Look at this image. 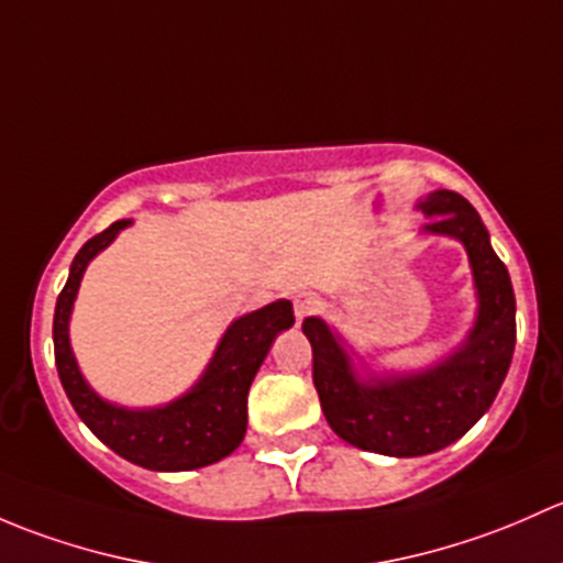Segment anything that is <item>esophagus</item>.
I'll use <instances>...</instances> for the list:
<instances>
[{
  "label": "esophagus",
  "mask_w": 563,
  "mask_h": 563,
  "mask_svg": "<svg viewBox=\"0 0 563 563\" xmlns=\"http://www.w3.org/2000/svg\"><path fill=\"white\" fill-rule=\"evenodd\" d=\"M317 311H320V300H317L311 292H300L298 298H295V320L298 322H303L306 317L317 314Z\"/></svg>",
  "instance_id": "obj_1"
}]
</instances>
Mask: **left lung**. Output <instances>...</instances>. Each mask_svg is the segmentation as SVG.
<instances>
[{
	"instance_id": "left-lung-1",
	"label": "left lung",
	"mask_w": 563,
	"mask_h": 563,
	"mask_svg": "<svg viewBox=\"0 0 563 563\" xmlns=\"http://www.w3.org/2000/svg\"><path fill=\"white\" fill-rule=\"evenodd\" d=\"M417 208L431 219L422 233L461 241L472 265L477 317L455 352L415 374L363 379L341 335L320 317L303 320L328 426L352 448L393 457L428 455L457 442L490 409L515 352L512 282L479 213L450 189L422 197Z\"/></svg>"
}]
</instances>
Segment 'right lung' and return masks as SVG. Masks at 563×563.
<instances>
[{"label": "right lung", "instance_id": "1", "mask_svg": "<svg viewBox=\"0 0 563 563\" xmlns=\"http://www.w3.org/2000/svg\"><path fill=\"white\" fill-rule=\"evenodd\" d=\"M130 228V219L113 222L89 239L69 265L65 289L54 311V355L69 404L91 433L115 455L152 472H189L228 457L246 433V398L254 374L263 366L271 344L282 330L292 328L289 300L243 314L224 330L211 363L200 379L176 401L154 409L115 407L97 396L75 363L69 346V314L84 271L115 235Z\"/></svg>", "mask_w": 563, "mask_h": 563}]
</instances>
